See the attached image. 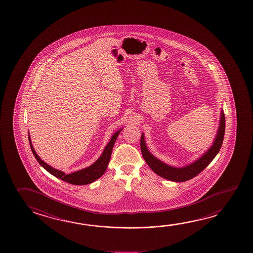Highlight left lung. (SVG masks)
<instances>
[{"instance_id": "obj_1", "label": "left lung", "mask_w": 253, "mask_h": 253, "mask_svg": "<svg viewBox=\"0 0 253 253\" xmlns=\"http://www.w3.org/2000/svg\"><path fill=\"white\" fill-rule=\"evenodd\" d=\"M225 122H226L225 115L223 110H221L219 126L217 128V135L212 145L210 146V148L204 153V155L195 162H193L192 164H189L181 168L172 167L170 165L164 164V162L157 159L155 156L152 155L147 149L144 133H142L141 138H140V147H141L143 158L146 161L147 165L152 169V170L155 171L157 175H159L160 177L174 182H184L189 180L191 178L197 176L201 171H203L204 169L211 163V161L215 158V156L220 150L223 139H224V135H225V127H226Z\"/></svg>"}]
</instances>
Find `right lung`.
Segmentation results:
<instances>
[{"mask_svg": "<svg viewBox=\"0 0 253 253\" xmlns=\"http://www.w3.org/2000/svg\"><path fill=\"white\" fill-rule=\"evenodd\" d=\"M122 130H123V128L118 129L116 133H114L110 141L107 143V146L104 148L102 155L99 156V158L94 164H91L90 166L87 167V168L83 169L70 173V174H66L64 171L58 170L57 169L49 166V164H47L45 162H43L36 154V150L32 145L31 138H30L29 134H28V139H29V143H30L32 152L35 155L36 159L48 172L50 173L51 175H53L55 177H58L59 179H61L63 181L67 182V183L72 184V185H79L80 186V185H87V184L92 183V182L97 180L98 178L101 177L103 174L105 173L108 163H109L110 158H111L112 150H113V147H114V145L116 143V138L118 137V135Z\"/></svg>", "mask_w": 253, "mask_h": 253, "instance_id": "1", "label": "right lung"}]
</instances>
